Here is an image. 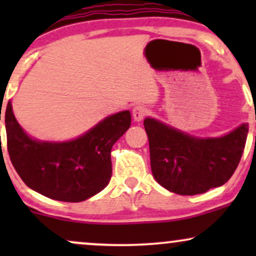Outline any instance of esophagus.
Masks as SVG:
<instances>
[{"mask_svg": "<svg viewBox=\"0 0 256 256\" xmlns=\"http://www.w3.org/2000/svg\"><path fill=\"white\" fill-rule=\"evenodd\" d=\"M146 114H148V110L146 107H143V106H136L132 110V116H134V119L136 122H142Z\"/></svg>", "mask_w": 256, "mask_h": 256, "instance_id": "obj_1", "label": "esophagus"}]
</instances>
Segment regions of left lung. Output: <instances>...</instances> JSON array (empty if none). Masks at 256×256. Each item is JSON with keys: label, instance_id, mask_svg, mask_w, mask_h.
Here are the masks:
<instances>
[{"label": "left lung", "instance_id": "obj_1", "mask_svg": "<svg viewBox=\"0 0 256 256\" xmlns=\"http://www.w3.org/2000/svg\"><path fill=\"white\" fill-rule=\"evenodd\" d=\"M155 180L178 195H198L225 184L244 150L246 122L220 137H196L154 118L144 119Z\"/></svg>", "mask_w": 256, "mask_h": 256}]
</instances>
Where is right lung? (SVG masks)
<instances>
[{
	"instance_id": "1",
	"label": "right lung",
	"mask_w": 256,
	"mask_h": 256,
	"mask_svg": "<svg viewBox=\"0 0 256 256\" xmlns=\"http://www.w3.org/2000/svg\"><path fill=\"white\" fill-rule=\"evenodd\" d=\"M4 122L10 161L22 182L49 198L80 202L110 183L112 146L131 126V113L107 116L82 136L64 142L28 136L16 122L10 101Z\"/></svg>"
}]
</instances>
